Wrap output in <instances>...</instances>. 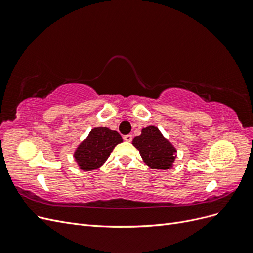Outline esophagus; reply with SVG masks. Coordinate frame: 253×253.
<instances>
[{
  "mask_svg": "<svg viewBox=\"0 0 253 253\" xmlns=\"http://www.w3.org/2000/svg\"><path fill=\"white\" fill-rule=\"evenodd\" d=\"M124 139H125V141H127V142H131L132 141V139H133V137H132V135H125L124 136Z\"/></svg>",
  "mask_w": 253,
  "mask_h": 253,
  "instance_id": "1",
  "label": "esophagus"
}]
</instances>
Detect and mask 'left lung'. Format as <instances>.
<instances>
[{"instance_id": "obj_1", "label": "left lung", "mask_w": 253, "mask_h": 253, "mask_svg": "<svg viewBox=\"0 0 253 253\" xmlns=\"http://www.w3.org/2000/svg\"><path fill=\"white\" fill-rule=\"evenodd\" d=\"M132 144L139 151L144 164L151 169H171L177 157V149L154 125L142 127L141 134L135 137Z\"/></svg>"}]
</instances>
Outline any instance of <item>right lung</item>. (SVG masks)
I'll list each match as a JSON object with an SVG mask.
<instances>
[{
	"label": "right lung",
	"mask_w": 253,
	"mask_h": 253,
	"mask_svg": "<svg viewBox=\"0 0 253 253\" xmlns=\"http://www.w3.org/2000/svg\"><path fill=\"white\" fill-rule=\"evenodd\" d=\"M122 137L118 132L106 126L94 127L74 152V160L82 171H93L100 168Z\"/></svg>",
	"instance_id": "add662e5"
}]
</instances>
